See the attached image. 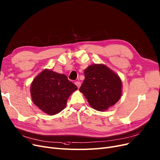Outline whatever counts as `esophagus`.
<instances>
[{
	"label": "esophagus",
	"instance_id": "34e87169",
	"mask_svg": "<svg viewBox=\"0 0 160 160\" xmlns=\"http://www.w3.org/2000/svg\"><path fill=\"white\" fill-rule=\"evenodd\" d=\"M75 84L76 85V86L78 87V88L80 87V86H81V83L80 82H79V81H76V82H75Z\"/></svg>",
	"mask_w": 160,
	"mask_h": 160
}]
</instances>
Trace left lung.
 <instances>
[{
	"label": "left lung",
	"mask_w": 160,
	"mask_h": 160,
	"mask_svg": "<svg viewBox=\"0 0 160 160\" xmlns=\"http://www.w3.org/2000/svg\"><path fill=\"white\" fill-rule=\"evenodd\" d=\"M85 79L80 88L91 107L99 111L114 105L122 95L119 76L104 64H92L84 70Z\"/></svg>",
	"instance_id": "obj_1"
}]
</instances>
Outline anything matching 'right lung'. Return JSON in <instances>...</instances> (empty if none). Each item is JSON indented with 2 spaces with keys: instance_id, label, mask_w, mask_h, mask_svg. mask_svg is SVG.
<instances>
[{
  "instance_id": "right-lung-1",
  "label": "right lung",
  "mask_w": 160,
  "mask_h": 160,
  "mask_svg": "<svg viewBox=\"0 0 160 160\" xmlns=\"http://www.w3.org/2000/svg\"><path fill=\"white\" fill-rule=\"evenodd\" d=\"M77 89L66 75L45 69L33 80L30 93L33 102L39 109L53 115L65 108L69 96Z\"/></svg>"
}]
</instances>
